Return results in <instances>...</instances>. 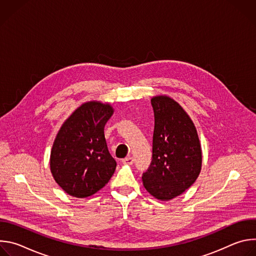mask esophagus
Masks as SVG:
<instances>
[{
	"label": "esophagus",
	"mask_w": 256,
	"mask_h": 256,
	"mask_svg": "<svg viewBox=\"0 0 256 256\" xmlns=\"http://www.w3.org/2000/svg\"><path fill=\"white\" fill-rule=\"evenodd\" d=\"M124 164H128V165H132V163H134V158L132 157H130V156H128V157H126V158H124V159H122V161Z\"/></svg>",
	"instance_id": "1"
}]
</instances>
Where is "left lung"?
<instances>
[{
  "instance_id": "8db88e82",
  "label": "left lung",
  "mask_w": 256,
  "mask_h": 256,
  "mask_svg": "<svg viewBox=\"0 0 256 256\" xmlns=\"http://www.w3.org/2000/svg\"><path fill=\"white\" fill-rule=\"evenodd\" d=\"M151 104L155 118L152 161L142 179L153 196L168 200L194 184L202 168V149L194 122L176 101L157 96Z\"/></svg>"
}]
</instances>
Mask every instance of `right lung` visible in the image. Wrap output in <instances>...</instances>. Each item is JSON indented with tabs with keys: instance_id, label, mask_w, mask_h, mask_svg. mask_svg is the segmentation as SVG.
Returning a JSON list of instances; mask_svg holds the SVG:
<instances>
[{
	"instance_id": "obj_1",
	"label": "right lung",
	"mask_w": 256,
	"mask_h": 256,
	"mask_svg": "<svg viewBox=\"0 0 256 256\" xmlns=\"http://www.w3.org/2000/svg\"><path fill=\"white\" fill-rule=\"evenodd\" d=\"M114 109L100 102L81 105L60 130L50 154L56 184L70 196L87 198L114 175L116 161L107 148L104 126Z\"/></svg>"
}]
</instances>
